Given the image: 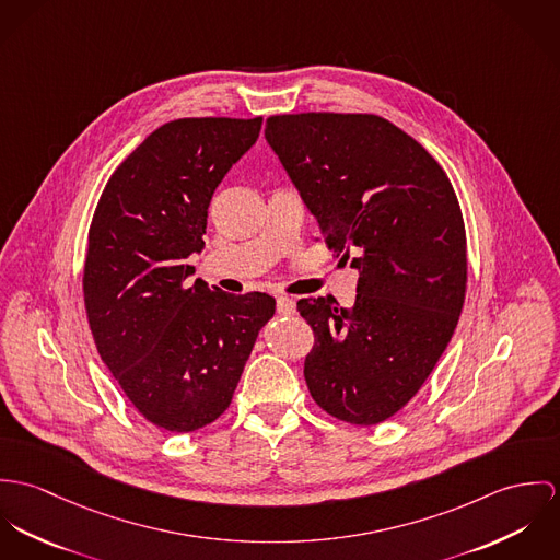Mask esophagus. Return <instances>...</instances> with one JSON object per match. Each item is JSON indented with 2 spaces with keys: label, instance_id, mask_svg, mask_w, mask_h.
Returning a JSON list of instances; mask_svg holds the SVG:
<instances>
[{
  "label": "esophagus",
  "instance_id": "34e87169",
  "mask_svg": "<svg viewBox=\"0 0 560 560\" xmlns=\"http://www.w3.org/2000/svg\"><path fill=\"white\" fill-rule=\"evenodd\" d=\"M277 311L281 315H292L296 311V303L292 299H288V296H277Z\"/></svg>",
  "mask_w": 560,
  "mask_h": 560
}]
</instances>
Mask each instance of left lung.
Here are the masks:
<instances>
[{
    "mask_svg": "<svg viewBox=\"0 0 560 560\" xmlns=\"http://www.w3.org/2000/svg\"><path fill=\"white\" fill-rule=\"evenodd\" d=\"M264 135L328 249L359 270L350 310L299 301L313 328L311 397L339 421L377 425L434 372L464 307L457 195L417 139L373 114L270 116Z\"/></svg>",
    "mask_w": 560,
    "mask_h": 560,
    "instance_id": "1",
    "label": "left lung"
}]
</instances>
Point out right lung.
Here are the masks:
<instances>
[{
	"label": "right lung",
	"instance_id": "obj_1",
	"mask_svg": "<svg viewBox=\"0 0 560 560\" xmlns=\"http://www.w3.org/2000/svg\"><path fill=\"white\" fill-rule=\"evenodd\" d=\"M259 128L261 118L159 126L112 174L92 217L83 301L96 350L139 415L167 432H195L230 408L275 315L268 294L187 281L212 192Z\"/></svg>",
	"mask_w": 560,
	"mask_h": 560
}]
</instances>
